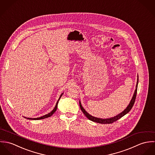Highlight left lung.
Wrapping results in <instances>:
<instances>
[{
  "instance_id": "obj_1",
  "label": "left lung",
  "mask_w": 155,
  "mask_h": 155,
  "mask_svg": "<svg viewBox=\"0 0 155 155\" xmlns=\"http://www.w3.org/2000/svg\"><path fill=\"white\" fill-rule=\"evenodd\" d=\"M138 76H137V85H136V88L135 90L134 91V95H133V97L131 100L130 101V104H128V106L127 107V108L122 111L121 113H120L119 114H118L117 115L110 117V118H106V119H103V118H99V117H94L91 114H89L88 113L87 111L85 110V109L82 107L81 101H79V106H80V108L81 109V110L82 111V112L84 113V114L85 115V116L89 120H92L93 122H97V123H99V124H112L114 122L116 121L117 120L119 119L120 118H121L122 117H123L124 115H125L126 114H127L131 110L132 107L134 106V104L135 103V98H136V95H137V87H138Z\"/></svg>"
}]
</instances>
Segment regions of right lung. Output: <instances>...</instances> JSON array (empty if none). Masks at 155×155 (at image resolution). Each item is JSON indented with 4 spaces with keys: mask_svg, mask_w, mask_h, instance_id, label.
Here are the masks:
<instances>
[{
    "mask_svg": "<svg viewBox=\"0 0 155 155\" xmlns=\"http://www.w3.org/2000/svg\"><path fill=\"white\" fill-rule=\"evenodd\" d=\"M63 93H62V94H61V95L60 96V97H59V98H58V101H57V103H56V105H55V107L54 108V109H53L51 111L50 113H48V114H45L44 116H41V117H36V118H30V117H25V118H26V119H30V120H40V119H45V118H47V117H49L51 116H52V114L55 112V111L57 110L58 101H59V100H60V98L61 97V96L63 95Z\"/></svg>",
    "mask_w": 155,
    "mask_h": 155,
    "instance_id": "add662e5",
    "label": "right lung"
}]
</instances>
